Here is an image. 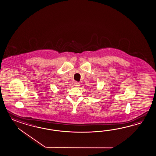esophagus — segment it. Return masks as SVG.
<instances>
[{"label": "esophagus", "instance_id": "obj_1", "mask_svg": "<svg viewBox=\"0 0 156 156\" xmlns=\"http://www.w3.org/2000/svg\"><path fill=\"white\" fill-rule=\"evenodd\" d=\"M80 83H78V82H75V83H74V86H76V87H80Z\"/></svg>", "mask_w": 156, "mask_h": 156}]
</instances>
